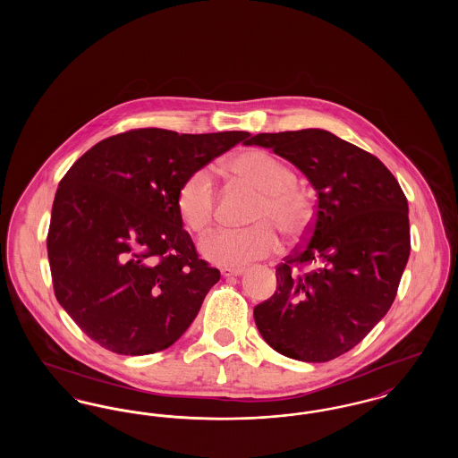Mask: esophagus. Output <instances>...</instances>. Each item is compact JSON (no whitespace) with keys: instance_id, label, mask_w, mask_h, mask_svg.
I'll return each mask as SVG.
<instances>
[{"instance_id":"obj_1","label":"esophagus","mask_w":458,"mask_h":458,"mask_svg":"<svg viewBox=\"0 0 458 458\" xmlns=\"http://www.w3.org/2000/svg\"><path fill=\"white\" fill-rule=\"evenodd\" d=\"M243 273L242 267H221V275L225 278H233V276H240Z\"/></svg>"}]
</instances>
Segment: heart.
Instances as JSON below:
<instances>
[{"label": "heart", "instance_id": "obj_1", "mask_svg": "<svg viewBox=\"0 0 458 458\" xmlns=\"http://www.w3.org/2000/svg\"><path fill=\"white\" fill-rule=\"evenodd\" d=\"M232 172L240 180L262 192L256 202L249 228H221L200 240V252L208 261L219 266H243L275 254L280 233L288 237L304 235L312 221V204L297 187V174L280 157L264 149L240 153L230 161ZM176 211L192 233H204L216 216L218 189L211 166L189 174L176 194Z\"/></svg>", "mask_w": 458, "mask_h": 458}]
</instances>
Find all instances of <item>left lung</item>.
Instances as JSON below:
<instances>
[{"instance_id":"8db88e82","label":"left lung","mask_w":458,"mask_h":458,"mask_svg":"<svg viewBox=\"0 0 458 458\" xmlns=\"http://www.w3.org/2000/svg\"><path fill=\"white\" fill-rule=\"evenodd\" d=\"M316 189L305 242L276 266V292L254 307L262 338L284 357L327 362L360 344L392 307L411 254L409 204L372 154L319 129L258 133Z\"/></svg>"}]
</instances>
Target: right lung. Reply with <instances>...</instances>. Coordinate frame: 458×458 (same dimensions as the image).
Listing matches in <instances>:
<instances>
[{"label": "right lung", "mask_w": 458, "mask_h": 458, "mask_svg": "<svg viewBox=\"0 0 458 458\" xmlns=\"http://www.w3.org/2000/svg\"><path fill=\"white\" fill-rule=\"evenodd\" d=\"M249 135L135 129L72 165L46 242L56 301L90 340L148 355L191 327L219 271L199 258L176 194L189 174Z\"/></svg>", "instance_id": "right-lung-1"}]
</instances>
